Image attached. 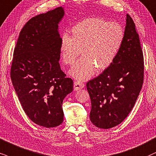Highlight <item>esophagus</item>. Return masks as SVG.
<instances>
[{
	"label": "esophagus",
	"mask_w": 156,
	"mask_h": 156,
	"mask_svg": "<svg viewBox=\"0 0 156 156\" xmlns=\"http://www.w3.org/2000/svg\"><path fill=\"white\" fill-rule=\"evenodd\" d=\"M85 84L80 81H75L73 83V87L75 90H78L80 88H83Z\"/></svg>",
	"instance_id": "34e87169"
}]
</instances>
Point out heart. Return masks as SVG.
I'll return each mask as SVG.
<instances>
[{
	"mask_svg": "<svg viewBox=\"0 0 156 156\" xmlns=\"http://www.w3.org/2000/svg\"><path fill=\"white\" fill-rule=\"evenodd\" d=\"M72 37L62 35L60 51L63 62L73 66L83 57L70 74L77 80L89 79L96 71L107 68L117 56L124 39V30L117 23L99 18H88L73 27Z\"/></svg>",
	"mask_w": 156,
	"mask_h": 156,
	"instance_id": "heart-1",
	"label": "heart"
}]
</instances>
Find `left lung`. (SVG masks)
<instances>
[{"label":"left lung","mask_w":156,"mask_h":156,"mask_svg":"<svg viewBox=\"0 0 156 156\" xmlns=\"http://www.w3.org/2000/svg\"><path fill=\"white\" fill-rule=\"evenodd\" d=\"M143 55L139 35L129 15L126 16L123 43L114 62L87 83L93 125L109 129L119 125L133 109L142 88Z\"/></svg>","instance_id":"8db88e82"}]
</instances>
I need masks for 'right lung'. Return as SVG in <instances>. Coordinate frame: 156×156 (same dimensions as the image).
Wrapping results in <instances>:
<instances>
[{
	"label": "right lung",
	"mask_w": 156,
	"mask_h": 156,
	"mask_svg": "<svg viewBox=\"0 0 156 156\" xmlns=\"http://www.w3.org/2000/svg\"><path fill=\"white\" fill-rule=\"evenodd\" d=\"M64 16V8L58 7L31 19L19 34L11 65V80L23 111L47 128L63 122L62 101L73 86L59 63V25Z\"/></svg>",
	"instance_id": "right-lung-1"
}]
</instances>
